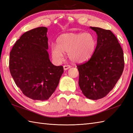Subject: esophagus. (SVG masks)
Returning a JSON list of instances; mask_svg holds the SVG:
<instances>
[{
  "instance_id": "obj_1",
  "label": "esophagus",
  "mask_w": 133,
  "mask_h": 133,
  "mask_svg": "<svg viewBox=\"0 0 133 133\" xmlns=\"http://www.w3.org/2000/svg\"><path fill=\"white\" fill-rule=\"evenodd\" d=\"M70 67H71V66H70V65H64L63 66V69L64 70H67V69H70Z\"/></svg>"
}]
</instances>
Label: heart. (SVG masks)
<instances>
[{
    "label": "heart",
    "mask_w": 133,
    "mask_h": 133,
    "mask_svg": "<svg viewBox=\"0 0 133 133\" xmlns=\"http://www.w3.org/2000/svg\"><path fill=\"white\" fill-rule=\"evenodd\" d=\"M56 45H51L53 58L58 61L63 58L67 52L70 60L74 63L85 62L94 54L97 46L94 35L90 32L67 33L59 36Z\"/></svg>",
    "instance_id": "1"
}]
</instances>
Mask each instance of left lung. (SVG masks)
I'll list each match as a JSON object with an SVG mask.
<instances>
[{
  "instance_id": "1",
  "label": "left lung",
  "mask_w": 133,
  "mask_h": 133,
  "mask_svg": "<svg viewBox=\"0 0 133 133\" xmlns=\"http://www.w3.org/2000/svg\"><path fill=\"white\" fill-rule=\"evenodd\" d=\"M97 34L94 54L83 64L77 65L79 86L84 95L92 100L101 99L114 88L123 71V52L111 31L90 27Z\"/></svg>"
}]
</instances>
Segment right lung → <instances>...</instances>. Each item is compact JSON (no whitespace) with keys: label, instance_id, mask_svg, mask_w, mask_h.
<instances>
[{"label":"right lung","instance_id":"obj_1","mask_svg":"<svg viewBox=\"0 0 133 133\" xmlns=\"http://www.w3.org/2000/svg\"><path fill=\"white\" fill-rule=\"evenodd\" d=\"M47 32L45 27L26 32L10 53L9 69L14 82L24 95L34 100L48 99L63 72V66L50 62Z\"/></svg>","mask_w":133,"mask_h":133}]
</instances>
